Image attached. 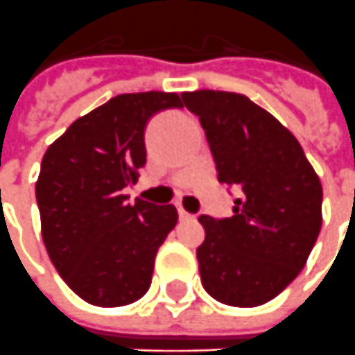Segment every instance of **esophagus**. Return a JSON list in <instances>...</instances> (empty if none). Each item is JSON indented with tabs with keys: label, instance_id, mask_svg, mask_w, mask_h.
Wrapping results in <instances>:
<instances>
[{
	"label": "esophagus",
	"instance_id": "esophagus-1",
	"mask_svg": "<svg viewBox=\"0 0 355 355\" xmlns=\"http://www.w3.org/2000/svg\"><path fill=\"white\" fill-rule=\"evenodd\" d=\"M178 214H180V220H191V218H195L191 212H187V210L183 209V207H178Z\"/></svg>",
	"mask_w": 355,
	"mask_h": 355
}]
</instances>
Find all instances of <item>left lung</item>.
Wrapping results in <instances>:
<instances>
[{
	"mask_svg": "<svg viewBox=\"0 0 355 355\" xmlns=\"http://www.w3.org/2000/svg\"><path fill=\"white\" fill-rule=\"evenodd\" d=\"M182 98L199 116L218 182L239 189L234 216H199L202 286L220 304H266L300 275L319 238V175L297 139L248 96L195 90Z\"/></svg>",
	"mask_w": 355,
	"mask_h": 355,
	"instance_id": "8db88e82",
	"label": "left lung"
}]
</instances>
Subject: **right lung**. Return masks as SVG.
Returning <instances> with one entry per match:
<instances>
[{"label": "right lung", "mask_w": 355, "mask_h": 355, "mask_svg": "<svg viewBox=\"0 0 355 355\" xmlns=\"http://www.w3.org/2000/svg\"><path fill=\"white\" fill-rule=\"evenodd\" d=\"M175 92L117 94L73 121L44 154L36 182L42 239L63 282L80 300L121 307L150 288L154 257L178 224L173 205L123 195L146 164L145 127Z\"/></svg>", "instance_id": "right-lung-1"}]
</instances>
